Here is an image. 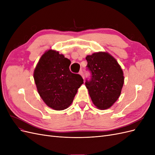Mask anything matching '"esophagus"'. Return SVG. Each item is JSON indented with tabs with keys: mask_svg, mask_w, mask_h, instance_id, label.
<instances>
[{
	"mask_svg": "<svg viewBox=\"0 0 155 155\" xmlns=\"http://www.w3.org/2000/svg\"><path fill=\"white\" fill-rule=\"evenodd\" d=\"M79 75H81V77L84 79V74H83V71H80L79 72Z\"/></svg>",
	"mask_w": 155,
	"mask_h": 155,
	"instance_id": "1",
	"label": "esophagus"
}]
</instances>
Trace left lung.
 Instances as JSON below:
<instances>
[{"label": "left lung", "instance_id": "1", "mask_svg": "<svg viewBox=\"0 0 155 155\" xmlns=\"http://www.w3.org/2000/svg\"><path fill=\"white\" fill-rule=\"evenodd\" d=\"M86 59L92 74L91 80L85 82L89 95L98 109H109L121 94L124 83L123 70L116 59L105 51L87 55Z\"/></svg>", "mask_w": 155, "mask_h": 155}]
</instances>
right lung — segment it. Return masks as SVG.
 I'll return each instance as SVG.
<instances>
[{"label": "right lung", "instance_id": "add662e5", "mask_svg": "<svg viewBox=\"0 0 155 155\" xmlns=\"http://www.w3.org/2000/svg\"><path fill=\"white\" fill-rule=\"evenodd\" d=\"M70 63L64 55L50 49L41 56L34 70L39 94L54 110H64L71 105L78 89L83 83L80 75L70 71Z\"/></svg>", "mask_w": 155, "mask_h": 155}]
</instances>
